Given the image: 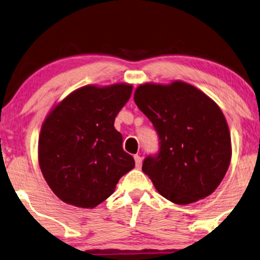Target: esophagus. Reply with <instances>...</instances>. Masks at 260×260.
Here are the masks:
<instances>
[{
  "label": "esophagus",
  "mask_w": 260,
  "mask_h": 260,
  "mask_svg": "<svg viewBox=\"0 0 260 260\" xmlns=\"http://www.w3.org/2000/svg\"><path fill=\"white\" fill-rule=\"evenodd\" d=\"M135 164L137 169H141V166H142V158L140 155H135Z\"/></svg>",
  "instance_id": "1"
}]
</instances>
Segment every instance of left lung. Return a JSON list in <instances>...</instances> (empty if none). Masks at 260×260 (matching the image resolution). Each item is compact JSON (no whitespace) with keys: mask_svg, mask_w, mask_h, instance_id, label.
I'll return each mask as SVG.
<instances>
[{"mask_svg":"<svg viewBox=\"0 0 260 260\" xmlns=\"http://www.w3.org/2000/svg\"><path fill=\"white\" fill-rule=\"evenodd\" d=\"M134 100L158 134V152L142 164L156 190L178 205L212 194L232 159L229 127L218 106L183 82L140 85Z\"/></svg>","mask_w":260,"mask_h":260,"instance_id":"obj_1","label":"left lung"}]
</instances>
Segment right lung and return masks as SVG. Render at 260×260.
I'll list each match as a JSON object with an SVG mask.
<instances>
[{
    "label": "right lung",
    "mask_w": 260,
    "mask_h": 260,
    "mask_svg": "<svg viewBox=\"0 0 260 260\" xmlns=\"http://www.w3.org/2000/svg\"><path fill=\"white\" fill-rule=\"evenodd\" d=\"M133 86H83L50 112L42 126L38 160L57 198L89 208L114 191L135 160L123 149L114 119L129 101Z\"/></svg>",
    "instance_id": "1"
}]
</instances>
